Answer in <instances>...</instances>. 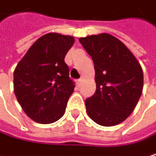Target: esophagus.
<instances>
[{
    "label": "esophagus",
    "instance_id": "esophagus-1",
    "mask_svg": "<svg viewBox=\"0 0 156 156\" xmlns=\"http://www.w3.org/2000/svg\"><path fill=\"white\" fill-rule=\"evenodd\" d=\"M82 81H83V80H82V79H80L79 80L76 81V85L79 86V87H80V86H81V84H82Z\"/></svg>",
    "mask_w": 156,
    "mask_h": 156
}]
</instances>
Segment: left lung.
Returning a JSON list of instances; mask_svg holds the SVG:
<instances>
[{
  "instance_id": "8db88e82",
  "label": "left lung",
  "mask_w": 156,
  "mask_h": 156,
  "mask_svg": "<svg viewBox=\"0 0 156 156\" xmlns=\"http://www.w3.org/2000/svg\"><path fill=\"white\" fill-rule=\"evenodd\" d=\"M95 68V94L85 101L90 118L101 126H114L135 109L142 95L144 73L129 48L109 34L79 39Z\"/></svg>"
}]
</instances>
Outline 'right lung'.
<instances>
[{
    "instance_id": "1",
    "label": "right lung",
    "mask_w": 156,
    "mask_h": 156,
    "mask_svg": "<svg viewBox=\"0 0 156 156\" xmlns=\"http://www.w3.org/2000/svg\"><path fill=\"white\" fill-rule=\"evenodd\" d=\"M74 43L73 36L46 34L32 44L14 69L16 99L26 115L38 123H53L65 113L75 84L64 59Z\"/></svg>"
}]
</instances>
